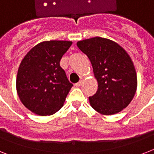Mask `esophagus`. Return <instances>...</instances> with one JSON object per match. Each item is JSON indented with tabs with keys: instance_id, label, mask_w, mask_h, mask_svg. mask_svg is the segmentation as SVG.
Instances as JSON below:
<instances>
[{
	"instance_id": "34e87169",
	"label": "esophagus",
	"mask_w": 154,
	"mask_h": 154,
	"mask_svg": "<svg viewBox=\"0 0 154 154\" xmlns=\"http://www.w3.org/2000/svg\"><path fill=\"white\" fill-rule=\"evenodd\" d=\"M82 81H80L79 82L76 83V84H75V85H76L77 87H80L81 85H82Z\"/></svg>"
}]
</instances>
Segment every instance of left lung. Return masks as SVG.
Segmentation results:
<instances>
[{
  "mask_svg": "<svg viewBox=\"0 0 154 154\" xmlns=\"http://www.w3.org/2000/svg\"><path fill=\"white\" fill-rule=\"evenodd\" d=\"M77 45L89 57L98 84L96 94L89 97L90 105L103 115L121 112L131 102L137 86L129 54L113 41L100 37L77 42Z\"/></svg>",
  "mask_w": 154,
  "mask_h": 154,
  "instance_id": "obj_1",
  "label": "left lung"
}]
</instances>
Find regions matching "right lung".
Returning <instances> with one entry per match:
<instances>
[{
  "label": "right lung",
  "mask_w": 154,
  "mask_h": 154,
  "mask_svg": "<svg viewBox=\"0 0 154 154\" xmlns=\"http://www.w3.org/2000/svg\"><path fill=\"white\" fill-rule=\"evenodd\" d=\"M72 42L47 41L35 45L18 69L17 92L22 104L40 116L53 115L64 105L72 86L60 66Z\"/></svg>",
  "instance_id": "right-lung-1"
}]
</instances>
